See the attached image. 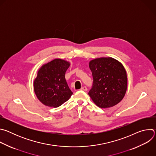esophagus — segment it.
Listing matches in <instances>:
<instances>
[{
	"instance_id": "obj_1",
	"label": "esophagus",
	"mask_w": 156,
	"mask_h": 156,
	"mask_svg": "<svg viewBox=\"0 0 156 156\" xmlns=\"http://www.w3.org/2000/svg\"><path fill=\"white\" fill-rule=\"evenodd\" d=\"M81 90L82 91H87V87L86 86H83L81 88Z\"/></svg>"
}]
</instances>
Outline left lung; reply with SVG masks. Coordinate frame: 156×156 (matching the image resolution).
Returning a JSON list of instances; mask_svg holds the SVG:
<instances>
[{"label":"left lung","mask_w":156,"mask_h":156,"mask_svg":"<svg viewBox=\"0 0 156 156\" xmlns=\"http://www.w3.org/2000/svg\"><path fill=\"white\" fill-rule=\"evenodd\" d=\"M93 83L88 94L101 108L119 104L127 90V75L123 65L112 57H101L90 62Z\"/></svg>","instance_id":"8db88e82"}]
</instances>
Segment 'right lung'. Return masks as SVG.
<instances>
[{
  "mask_svg": "<svg viewBox=\"0 0 156 156\" xmlns=\"http://www.w3.org/2000/svg\"><path fill=\"white\" fill-rule=\"evenodd\" d=\"M70 65L67 61L55 58L43 65L38 70L34 81V91L44 105L58 107L72 95L65 78Z\"/></svg>",
  "mask_w": 156,
  "mask_h": 156,
  "instance_id": "right-lung-1",
  "label": "right lung"
}]
</instances>
